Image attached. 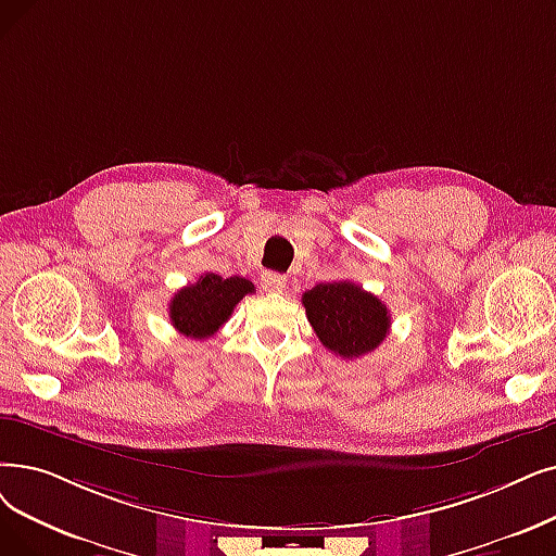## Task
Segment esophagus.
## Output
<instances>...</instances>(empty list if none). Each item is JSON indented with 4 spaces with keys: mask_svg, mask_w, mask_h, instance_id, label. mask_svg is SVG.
<instances>
[{
    "mask_svg": "<svg viewBox=\"0 0 556 556\" xmlns=\"http://www.w3.org/2000/svg\"><path fill=\"white\" fill-rule=\"evenodd\" d=\"M261 286L268 293H283L286 291V277L279 273H263L261 275Z\"/></svg>",
    "mask_w": 556,
    "mask_h": 556,
    "instance_id": "1",
    "label": "esophagus"
}]
</instances>
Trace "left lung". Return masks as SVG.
<instances>
[{"label":"left lung","mask_w":556,"mask_h":556,"mask_svg":"<svg viewBox=\"0 0 556 556\" xmlns=\"http://www.w3.org/2000/svg\"><path fill=\"white\" fill-rule=\"evenodd\" d=\"M302 304L320 343L341 358L377 350L391 329L386 304L352 281L318 283L302 295Z\"/></svg>","instance_id":"left-lung-1"}]
</instances>
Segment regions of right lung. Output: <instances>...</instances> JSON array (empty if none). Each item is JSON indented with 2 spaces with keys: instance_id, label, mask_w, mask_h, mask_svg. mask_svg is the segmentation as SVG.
Masks as SVG:
<instances>
[{
  "instance_id": "obj_1",
  "label": "right lung",
  "mask_w": 556,
  "mask_h": 556,
  "mask_svg": "<svg viewBox=\"0 0 556 556\" xmlns=\"http://www.w3.org/2000/svg\"><path fill=\"white\" fill-rule=\"evenodd\" d=\"M248 293H254V283L245 277L223 279L206 273L175 293L170 300V323L179 333L202 341L229 320L233 306Z\"/></svg>"
}]
</instances>
